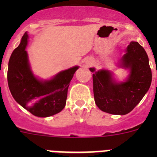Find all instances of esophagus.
I'll list each match as a JSON object with an SVG mask.
<instances>
[{
	"mask_svg": "<svg viewBox=\"0 0 157 157\" xmlns=\"http://www.w3.org/2000/svg\"><path fill=\"white\" fill-rule=\"evenodd\" d=\"M91 64H92V61H91V60H90V59H89V61L86 62V65H87V66H90Z\"/></svg>",
	"mask_w": 157,
	"mask_h": 157,
	"instance_id": "34e87169",
	"label": "esophagus"
}]
</instances>
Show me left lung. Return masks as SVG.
I'll use <instances>...</instances> for the list:
<instances>
[{
    "mask_svg": "<svg viewBox=\"0 0 157 157\" xmlns=\"http://www.w3.org/2000/svg\"><path fill=\"white\" fill-rule=\"evenodd\" d=\"M120 67L129 71L123 82H118L109 70L93 72L94 100L103 112L112 115H126L133 110L145 95L152 82L149 57L144 48L137 41H130Z\"/></svg>",
    "mask_w": 157,
    "mask_h": 157,
    "instance_id": "obj_1",
    "label": "left lung"
}]
</instances>
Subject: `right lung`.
<instances>
[{
	"mask_svg": "<svg viewBox=\"0 0 157 157\" xmlns=\"http://www.w3.org/2000/svg\"><path fill=\"white\" fill-rule=\"evenodd\" d=\"M27 32L12 52L8 61V83L12 97L19 105L37 117H48L61 112L66 105L70 82L79 67L61 71L43 80L33 73L26 47Z\"/></svg>",
	"mask_w": 157,
	"mask_h": 157,
	"instance_id": "add662e5",
	"label": "right lung"
}]
</instances>
